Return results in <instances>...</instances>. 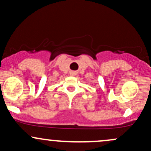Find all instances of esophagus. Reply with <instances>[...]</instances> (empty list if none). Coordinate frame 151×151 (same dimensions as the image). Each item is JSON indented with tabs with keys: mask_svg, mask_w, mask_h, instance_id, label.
I'll return each instance as SVG.
<instances>
[{
	"mask_svg": "<svg viewBox=\"0 0 151 151\" xmlns=\"http://www.w3.org/2000/svg\"><path fill=\"white\" fill-rule=\"evenodd\" d=\"M74 74H75V73H74V72H71V75H74Z\"/></svg>",
	"mask_w": 151,
	"mask_h": 151,
	"instance_id": "obj_1",
	"label": "esophagus"
}]
</instances>
